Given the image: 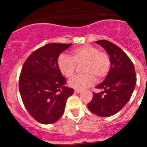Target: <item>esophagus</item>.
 <instances>
[{
    "instance_id": "34e87169",
    "label": "esophagus",
    "mask_w": 147,
    "mask_h": 147,
    "mask_svg": "<svg viewBox=\"0 0 147 147\" xmlns=\"http://www.w3.org/2000/svg\"><path fill=\"white\" fill-rule=\"evenodd\" d=\"M81 92H82V90H75V93H76V94H79V93H80Z\"/></svg>"
}]
</instances>
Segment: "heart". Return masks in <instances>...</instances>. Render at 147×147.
<instances>
[{
	"instance_id": "1",
	"label": "heart",
	"mask_w": 147,
	"mask_h": 147,
	"mask_svg": "<svg viewBox=\"0 0 147 147\" xmlns=\"http://www.w3.org/2000/svg\"><path fill=\"white\" fill-rule=\"evenodd\" d=\"M84 63L82 72L69 81V85L76 90H83L91 87L96 82V78L102 80L107 76L110 69L111 60L109 55L101 52L92 45H83L72 51V57L65 54L57 59V66L66 78H71L75 74L76 65Z\"/></svg>"
}]
</instances>
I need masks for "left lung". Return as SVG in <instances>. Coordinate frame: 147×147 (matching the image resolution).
Segmentation results:
<instances>
[{
  "label": "left lung",
  "mask_w": 147,
  "mask_h": 147,
  "mask_svg": "<svg viewBox=\"0 0 147 147\" xmlns=\"http://www.w3.org/2000/svg\"><path fill=\"white\" fill-rule=\"evenodd\" d=\"M95 42L109 55L111 67L105 81L96 87L102 92H94L87 107L94 115L105 117L117 113L130 100L137 77L134 64L120 47L105 40Z\"/></svg>",
  "instance_id": "left-lung-1"
}]
</instances>
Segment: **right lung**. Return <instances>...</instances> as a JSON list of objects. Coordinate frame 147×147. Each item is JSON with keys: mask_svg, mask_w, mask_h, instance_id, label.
Here are the masks:
<instances>
[{"mask_svg": "<svg viewBox=\"0 0 147 147\" xmlns=\"http://www.w3.org/2000/svg\"><path fill=\"white\" fill-rule=\"evenodd\" d=\"M72 44L50 43L34 51L23 64L19 91L25 107L38 122H56L64 113L65 104L74 90L66 87V79L57 59Z\"/></svg>", "mask_w": 147, "mask_h": 147, "instance_id": "obj_1", "label": "right lung"}]
</instances>
